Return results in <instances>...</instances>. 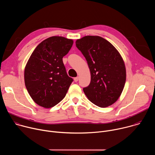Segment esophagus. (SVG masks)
Masks as SVG:
<instances>
[{
    "label": "esophagus",
    "mask_w": 155,
    "mask_h": 155,
    "mask_svg": "<svg viewBox=\"0 0 155 155\" xmlns=\"http://www.w3.org/2000/svg\"><path fill=\"white\" fill-rule=\"evenodd\" d=\"M78 80H79V77H75V78H74V81H75V82L78 81Z\"/></svg>",
    "instance_id": "obj_1"
}]
</instances>
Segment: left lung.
I'll return each mask as SVG.
<instances>
[{
  "label": "left lung",
  "mask_w": 155,
  "mask_h": 155,
  "mask_svg": "<svg viewBox=\"0 0 155 155\" xmlns=\"http://www.w3.org/2000/svg\"><path fill=\"white\" fill-rule=\"evenodd\" d=\"M75 43L91 73L90 84L83 88L85 95L98 107L112 105L121 96L126 79L125 64L120 53L99 36H84Z\"/></svg>",
  "instance_id": "8db88e82"
}]
</instances>
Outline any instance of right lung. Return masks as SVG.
Wrapping results in <instances>:
<instances>
[{
    "label": "right lung",
    "instance_id": "obj_1",
    "mask_svg": "<svg viewBox=\"0 0 155 155\" xmlns=\"http://www.w3.org/2000/svg\"><path fill=\"white\" fill-rule=\"evenodd\" d=\"M73 43L72 39L53 36L42 41L31 55L25 69V83L38 105L53 107L67 94L73 79L68 75L62 58Z\"/></svg>",
    "mask_w": 155,
    "mask_h": 155
}]
</instances>
